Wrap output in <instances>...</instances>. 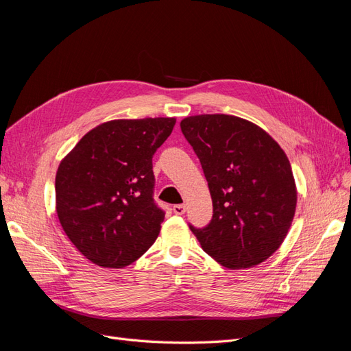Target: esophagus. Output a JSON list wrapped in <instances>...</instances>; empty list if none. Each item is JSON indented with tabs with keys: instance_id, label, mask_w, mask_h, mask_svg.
Here are the masks:
<instances>
[{
	"instance_id": "1",
	"label": "esophagus",
	"mask_w": 351,
	"mask_h": 351,
	"mask_svg": "<svg viewBox=\"0 0 351 351\" xmlns=\"http://www.w3.org/2000/svg\"><path fill=\"white\" fill-rule=\"evenodd\" d=\"M173 210H174L176 215H183L186 212V206L184 205H174Z\"/></svg>"
}]
</instances>
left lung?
Listing matches in <instances>:
<instances>
[{
  "instance_id": "1",
  "label": "left lung",
  "mask_w": 351,
  "mask_h": 351,
  "mask_svg": "<svg viewBox=\"0 0 351 351\" xmlns=\"http://www.w3.org/2000/svg\"><path fill=\"white\" fill-rule=\"evenodd\" d=\"M206 177L214 215L190 226L202 249L228 269L250 268L277 252L295 212L297 189L281 146L234 115L202 114L180 123Z\"/></svg>"
}]
</instances>
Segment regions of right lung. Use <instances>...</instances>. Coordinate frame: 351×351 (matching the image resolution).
Segmentation results:
<instances>
[{
    "instance_id": "1",
    "label": "right lung",
    "mask_w": 351,
    "mask_h": 351,
    "mask_svg": "<svg viewBox=\"0 0 351 351\" xmlns=\"http://www.w3.org/2000/svg\"><path fill=\"white\" fill-rule=\"evenodd\" d=\"M174 124L169 117L102 123L60 162V224L92 263L124 268L155 243L165 212L154 200L152 156Z\"/></svg>"
}]
</instances>
